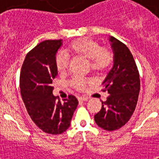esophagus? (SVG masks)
I'll use <instances>...</instances> for the list:
<instances>
[{"mask_svg": "<svg viewBox=\"0 0 159 159\" xmlns=\"http://www.w3.org/2000/svg\"><path fill=\"white\" fill-rule=\"evenodd\" d=\"M88 97H78V100H79V102H87L88 101Z\"/></svg>", "mask_w": 159, "mask_h": 159, "instance_id": "esophagus-1", "label": "esophagus"}]
</instances>
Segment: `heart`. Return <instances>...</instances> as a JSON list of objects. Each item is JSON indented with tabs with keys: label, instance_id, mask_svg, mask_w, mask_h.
Returning <instances> with one entry per match:
<instances>
[{
	"label": "heart",
	"instance_id": "b5f03b06",
	"mask_svg": "<svg viewBox=\"0 0 159 159\" xmlns=\"http://www.w3.org/2000/svg\"><path fill=\"white\" fill-rule=\"evenodd\" d=\"M68 51L72 54L80 55L88 58L90 67L97 72H105L113 62V55L107 48H102L99 43L92 39H80L70 43ZM68 58L65 53L59 52L55 56V66L59 72H64L67 67ZM87 81L76 77L72 80V85L77 89H83Z\"/></svg>",
	"mask_w": 159,
	"mask_h": 159
}]
</instances>
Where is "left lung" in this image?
Masks as SVG:
<instances>
[{
    "label": "left lung",
    "instance_id": "obj_1",
    "mask_svg": "<svg viewBox=\"0 0 159 159\" xmlns=\"http://www.w3.org/2000/svg\"><path fill=\"white\" fill-rule=\"evenodd\" d=\"M114 64L102 82L109 97L102 102V109L94 116L99 127L108 131L124 126L133 115L138 102L140 80L138 67L127 46L111 36Z\"/></svg>",
    "mask_w": 159,
    "mask_h": 159
}]
</instances>
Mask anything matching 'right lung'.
Instances as JSON below:
<instances>
[{
  "instance_id": "right-lung-1",
  "label": "right lung",
  "mask_w": 159,
  "mask_h": 159,
  "mask_svg": "<svg viewBox=\"0 0 159 159\" xmlns=\"http://www.w3.org/2000/svg\"><path fill=\"white\" fill-rule=\"evenodd\" d=\"M62 39L45 40L30 51L21 67L20 88L29 115L39 128L60 134L69 128L78 101L69 95L61 103L53 95V81L57 75L55 56Z\"/></svg>"
}]
</instances>
